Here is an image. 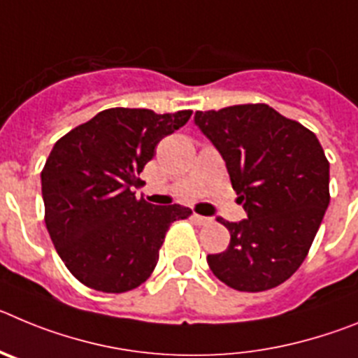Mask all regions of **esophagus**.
I'll return each mask as SVG.
<instances>
[{"label": "esophagus", "mask_w": 358, "mask_h": 358, "mask_svg": "<svg viewBox=\"0 0 358 358\" xmlns=\"http://www.w3.org/2000/svg\"><path fill=\"white\" fill-rule=\"evenodd\" d=\"M192 218H194V222L199 224V226H208V224H211L210 217H202V215L194 213V215H192Z\"/></svg>", "instance_id": "34e87169"}]
</instances>
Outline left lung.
I'll use <instances>...</instances> for the list:
<instances>
[{"instance_id": "left-lung-1", "label": "left lung", "mask_w": 358, "mask_h": 358, "mask_svg": "<svg viewBox=\"0 0 358 358\" xmlns=\"http://www.w3.org/2000/svg\"><path fill=\"white\" fill-rule=\"evenodd\" d=\"M194 122L226 161L248 218L224 252L208 255L218 280L262 292L289 280L306 258L330 204V163L314 132L265 103L197 110Z\"/></svg>"}]
</instances>
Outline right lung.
I'll return each instance as SVG.
<instances>
[{
  "instance_id": "right-lung-1",
  "label": "right lung",
  "mask_w": 358,
  "mask_h": 358,
  "mask_svg": "<svg viewBox=\"0 0 358 358\" xmlns=\"http://www.w3.org/2000/svg\"><path fill=\"white\" fill-rule=\"evenodd\" d=\"M189 116L115 107L53 145L41 173L44 222L61 260L85 287L109 294L140 287L157 265L170 224L192 213L132 194L157 143Z\"/></svg>"
}]
</instances>
